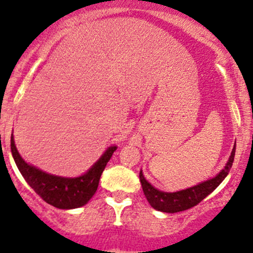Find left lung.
<instances>
[{
	"instance_id": "8db88e82",
	"label": "left lung",
	"mask_w": 253,
	"mask_h": 253,
	"mask_svg": "<svg viewBox=\"0 0 253 253\" xmlns=\"http://www.w3.org/2000/svg\"><path fill=\"white\" fill-rule=\"evenodd\" d=\"M234 156H235V145H234L233 151L230 154V158L228 160L227 165H225L224 169L216 177H213L212 179L205 180V182L200 183V184L194 185V187L188 188L185 190L174 191V193H166V191H161L154 188L145 179L142 171H140L139 179L140 183H142V188L143 191H144L145 198H147V200L151 205L153 209L161 212L175 213V212L189 210L191 207L196 206L199 203H201L207 195H210L223 182V179L227 177L230 169H232Z\"/></svg>"
}]
</instances>
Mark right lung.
Instances as JSON below:
<instances>
[{
	"label": "right lung",
	"instance_id": "add662e5",
	"mask_svg": "<svg viewBox=\"0 0 253 253\" xmlns=\"http://www.w3.org/2000/svg\"><path fill=\"white\" fill-rule=\"evenodd\" d=\"M10 150L21 175L26 183L35 190L37 195H40V198L57 209L70 210L84 206L94 195L99 184L100 175L104 171L108 161L113 156L114 151L116 150V147L115 145L109 147L102 158L86 173L75 178L46 173L33 165L26 164L15 148L13 134L10 137Z\"/></svg>",
	"mask_w": 253,
	"mask_h": 253
}]
</instances>
